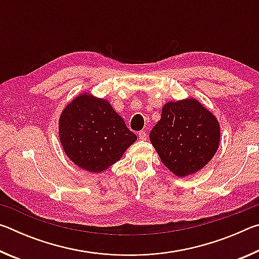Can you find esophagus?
I'll use <instances>...</instances> for the list:
<instances>
[{"mask_svg": "<svg viewBox=\"0 0 259 259\" xmlns=\"http://www.w3.org/2000/svg\"><path fill=\"white\" fill-rule=\"evenodd\" d=\"M138 137H139V139H142V140H146L147 135H146L145 131H139V133H138Z\"/></svg>", "mask_w": 259, "mask_h": 259, "instance_id": "1", "label": "esophagus"}]
</instances>
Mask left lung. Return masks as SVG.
<instances>
[{"label": "left lung", "mask_w": 259, "mask_h": 259, "mask_svg": "<svg viewBox=\"0 0 259 259\" xmlns=\"http://www.w3.org/2000/svg\"><path fill=\"white\" fill-rule=\"evenodd\" d=\"M166 168L179 177L194 174L216 153L221 133L214 116L194 99L168 103L150 134Z\"/></svg>", "instance_id": "8db88e82"}]
</instances>
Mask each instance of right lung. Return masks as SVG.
<instances>
[{
	"instance_id": "right-lung-1",
	"label": "right lung",
	"mask_w": 259,
	"mask_h": 259,
	"mask_svg": "<svg viewBox=\"0 0 259 259\" xmlns=\"http://www.w3.org/2000/svg\"><path fill=\"white\" fill-rule=\"evenodd\" d=\"M59 137L69 159L93 172L119 161L137 139L111 104L88 95L73 100L61 113Z\"/></svg>"
}]
</instances>
